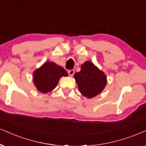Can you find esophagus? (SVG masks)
I'll return each mask as SVG.
<instances>
[{
  "label": "esophagus",
  "mask_w": 146,
  "mask_h": 146,
  "mask_svg": "<svg viewBox=\"0 0 146 146\" xmlns=\"http://www.w3.org/2000/svg\"><path fill=\"white\" fill-rule=\"evenodd\" d=\"M75 73V71L73 69H71V70H69V71H68V74H69L70 76H73V75H74Z\"/></svg>",
  "instance_id": "1"
}]
</instances>
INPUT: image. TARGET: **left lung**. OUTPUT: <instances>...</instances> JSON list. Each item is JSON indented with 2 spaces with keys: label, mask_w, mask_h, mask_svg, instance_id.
<instances>
[{
  "label": "left lung",
  "mask_w": 146,
  "mask_h": 146,
  "mask_svg": "<svg viewBox=\"0 0 146 146\" xmlns=\"http://www.w3.org/2000/svg\"><path fill=\"white\" fill-rule=\"evenodd\" d=\"M74 78L79 92L88 98H92L102 92L107 84L104 72L90 61H86L81 67V71L75 73Z\"/></svg>",
  "instance_id": "1"
}]
</instances>
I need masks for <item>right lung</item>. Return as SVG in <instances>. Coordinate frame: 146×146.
<instances>
[{
	"label": "right lung",
	"mask_w": 146,
	"mask_h": 146,
	"mask_svg": "<svg viewBox=\"0 0 146 146\" xmlns=\"http://www.w3.org/2000/svg\"><path fill=\"white\" fill-rule=\"evenodd\" d=\"M34 84L38 91L43 94L56 88L60 77L68 76L66 70L54 62H46L34 72Z\"/></svg>",
	"instance_id": "obj_1"
}]
</instances>
